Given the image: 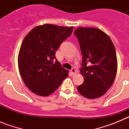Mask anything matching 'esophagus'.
<instances>
[{
	"instance_id": "34e87169",
	"label": "esophagus",
	"mask_w": 129,
	"mask_h": 129,
	"mask_svg": "<svg viewBox=\"0 0 129 129\" xmlns=\"http://www.w3.org/2000/svg\"><path fill=\"white\" fill-rule=\"evenodd\" d=\"M70 72H71L72 74V75H74L76 73V69H75V68H72V69H71Z\"/></svg>"
}]
</instances>
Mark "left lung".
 <instances>
[{"label": "left lung", "mask_w": 129, "mask_h": 129, "mask_svg": "<svg viewBox=\"0 0 129 129\" xmlns=\"http://www.w3.org/2000/svg\"><path fill=\"white\" fill-rule=\"evenodd\" d=\"M80 45V72L84 82L77 90L88 99L100 98L112 85L117 72V57L113 43L108 35L94 28H78L74 31Z\"/></svg>", "instance_id": "8db88e82"}]
</instances>
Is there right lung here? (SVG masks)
<instances>
[{
  "label": "right lung",
  "mask_w": 129,
  "mask_h": 129,
  "mask_svg": "<svg viewBox=\"0 0 129 129\" xmlns=\"http://www.w3.org/2000/svg\"><path fill=\"white\" fill-rule=\"evenodd\" d=\"M73 28L45 24L33 28L24 39L18 66L24 83L34 94L50 95L68 77V71L57 60L55 52Z\"/></svg>",
  "instance_id": "add662e5"
}]
</instances>
